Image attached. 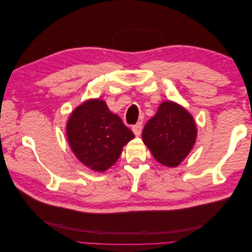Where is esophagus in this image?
<instances>
[{
  "label": "esophagus",
  "mask_w": 252,
  "mask_h": 252,
  "mask_svg": "<svg viewBox=\"0 0 252 252\" xmlns=\"http://www.w3.org/2000/svg\"><path fill=\"white\" fill-rule=\"evenodd\" d=\"M132 131L135 134V136H140L142 132V123H138L132 127Z\"/></svg>",
  "instance_id": "esophagus-1"
}]
</instances>
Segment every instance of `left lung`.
Here are the masks:
<instances>
[{
    "label": "left lung",
    "instance_id": "left-lung-1",
    "mask_svg": "<svg viewBox=\"0 0 252 252\" xmlns=\"http://www.w3.org/2000/svg\"><path fill=\"white\" fill-rule=\"evenodd\" d=\"M197 135L191 113L173 101L158 106L143 129V142L158 163L175 167L184 161L192 150Z\"/></svg>",
    "mask_w": 252,
    "mask_h": 252
}]
</instances>
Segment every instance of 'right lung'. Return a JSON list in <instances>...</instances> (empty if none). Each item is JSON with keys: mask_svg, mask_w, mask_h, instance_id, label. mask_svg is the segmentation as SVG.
<instances>
[{"mask_svg": "<svg viewBox=\"0 0 252 252\" xmlns=\"http://www.w3.org/2000/svg\"><path fill=\"white\" fill-rule=\"evenodd\" d=\"M66 134L75 158L97 172L114 165L123 147L134 138L133 132L101 98H89L70 113Z\"/></svg>", "mask_w": 252, "mask_h": 252, "instance_id": "1", "label": "right lung"}]
</instances>
